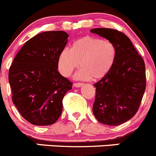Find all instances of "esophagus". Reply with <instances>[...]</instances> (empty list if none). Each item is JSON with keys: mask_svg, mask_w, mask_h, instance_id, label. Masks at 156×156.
Returning <instances> with one entry per match:
<instances>
[{"mask_svg": "<svg viewBox=\"0 0 156 156\" xmlns=\"http://www.w3.org/2000/svg\"><path fill=\"white\" fill-rule=\"evenodd\" d=\"M83 85V83H80V82H78V83H75L74 84V86L75 87H78V88H79V87H81Z\"/></svg>", "mask_w": 156, "mask_h": 156, "instance_id": "34e87169", "label": "esophagus"}]
</instances>
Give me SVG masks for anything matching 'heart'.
Returning a JSON list of instances; mask_svg holds the SVG:
<instances>
[{
    "mask_svg": "<svg viewBox=\"0 0 156 156\" xmlns=\"http://www.w3.org/2000/svg\"><path fill=\"white\" fill-rule=\"evenodd\" d=\"M115 45L109 41L85 36L75 41L71 50L65 48L58 56V70L65 77L71 75L79 65L75 75L78 79L98 80L110 71L115 61Z\"/></svg>",
    "mask_w": 156,
    "mask_h": 156,
    "instance_id": "obj_1",
    "label": "heart"
}]
</instances>
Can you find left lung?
<instances>
[{"label":"left lung","mask_w":156,"mask_h":156,"mask_svg":"<svg viewBox=\"0 0 156 156\" xmlns=\"http://www.w3.org/2000/svg\"><path fill=\"white\" fill-rule=\"evenodd\" d=\"M91 32L112 42L117 50L110 71L94 84L93 113L102 124L119 126L139 110L146 86L145 62L122 32L111 28H94Z\"/></svg>","instance_id":"obj_1"}]
</instances>
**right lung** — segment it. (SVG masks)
<instances>
[{
  "mask_svg": "<svg viewBox=\"0 0 156 156\" xmlns=\"http://www.w3.org/2000/svg\"><path fill=\"white\" fill-rule=\"evenodd\" d=\"M62 30L45 31L24 44L10 67L12 101L24 119L34 126H49L62 112V100L72 82L58 71V56L68 42Z\"/></svg>",
  "mask_w": 156,
  "mask_h": 156,
  "instance_id": "add662e5",
  "label": "right lung"
}]
</instances>
